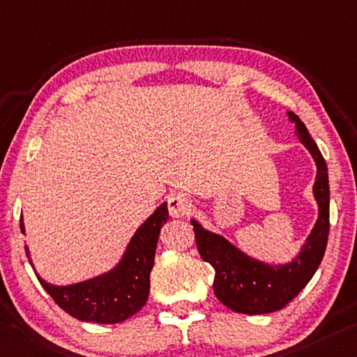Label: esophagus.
Here are the masks:
<instances>
[{
	"instance_id": "obj_1",
	"label": "esophagus",
	"mask_w": 357,
	"mask_h": 357,
	"mask_svg": "<svg viewBox=\"0 0 357 357\" xmlns=\"http://www.w3.org/2000/svg\"><path fill=\"white\" fill-rule=\"evenodd\" d=\"M192 209V200L184 194H174L168 199V211L172 218L188 216Z\"/></svg>"
}]
</instances>
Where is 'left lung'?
<instances>
[{"instance_id": "obj_1", "label": "left lung", "mask_w": 357, "mask_h": 357, "mask_svg": "<svg viewBox=\"0 0 357 357\" xmlns=\"http://www.w3.org/2000/svg\"><path fill=\"white\" fill-rule=\"evenodd\" d=\"M287 117L296 123V137L308 149L318 169L313 185L318 219L301 252L287 264H265L248 256L222 235L203 229L202 224L190 219L200 256L216 271L214 294L218 301L236 313L265 314L284 308L313 278L326 252L331 203L327 165L298 116L287 111Z\"/></svg>"}]
</instances>
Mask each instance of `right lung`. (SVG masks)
Returning <instances> with one entry per match:
<instances>
[{
  "label": "right lung",
  "mask_w": 357,
  "mask_h": 357,
  "mask_svg": "<svg viewBox=\"0 0 357 357\" xmlns=\"http://www.w3.org/2000/svg\"><path fill=\"white\" fill-rule=\"evenodd\" d=\"M167 219V203H162L135 231L116 267L103 275L68 286L50 284L36 273L38 280L54 302L73 318L98 324H117L126 321L138 313L148 301L157 241ZM20 230L25 234L22 218ZM25 251L31 264L28 246H25Z\"/></svg>",
  "instance_id": "1"
}]
</instances>
